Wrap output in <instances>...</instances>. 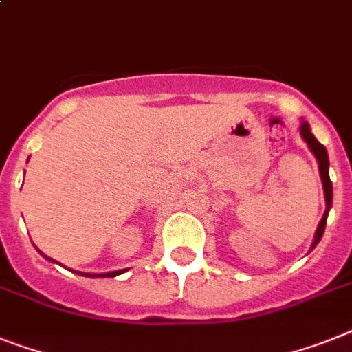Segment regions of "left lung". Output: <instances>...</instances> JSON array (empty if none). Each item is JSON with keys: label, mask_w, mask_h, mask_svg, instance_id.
<instances>
[{"label": "left lung", "mask_w": 352, "mask_h": 352, "mask_svg": "<svg viewBox=\"0 0 352 352\" xmlns=\"http://www.w3.org/2000/svg\"><path fill=\"white\" fill-rule=\"evenodd\" d=\"M300 135H302V138L306 140L307 147H309L313 155H315L316 162H318L322 187H324V197H326V212H324V216H322L320 223H318V228H316V234H315V241H313V246H311V248H315V246L318 245V241L322 239L324 230H326L327 214H329V208H331V205H333V183H331V179H329V158H327L326 147H324L320 142L316 140L315 135H313L311 129H309V124H307V122H302Z\"/></svg>", "instance_id": "8db88e82"}]
</instances>
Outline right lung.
Masks as SVG:
<instances>
[{"label": "right lung", "instance_id": "1", "mask_svg": "<svg viewBox=\"0 0 352 352\" xmlns=\"http://www.w3.org/2000/svg\"><path fill=\"white\" fill-rule=\"evenodd\" d=\"M48 259H50V257H48ZM50 261H54V259H50ZM124 272H126V270H118V272H109V274H82V272H75V274H80V275H84V277H117V275L124 274Z\"/></svg>", "mask_w": 352, "mask_h": 352}]
</instances>
